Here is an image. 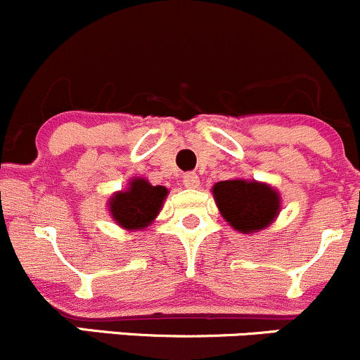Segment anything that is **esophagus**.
<instances>
[{"label":"esophagus","mask_w":360,"mask_h":360,"mask_svg":"<svg viewBox=\"0 0 360 360\" xmlns=\"http://www.w3.org/2000/svg\"><path fill=\"white\" fill-rule=\"evenodd\" d=\"M181 181H184L185 187L195 188V187H198V185H199V176L195 175L194 172H187V173H185V175H184V180H181Z\"/></svg>","instance_id":"34e87169"}]
</instances>
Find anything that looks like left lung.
<instances>
[{
    "mask_svg": "<svg viewBox=\"0 0 360 360\" xmlns=\"http://www.w3.org/2000/svg\"><path fill=\"white\" fill-rule=\"evenodd\" d=\"M217 206L236 231L255 233L275 220L280 195L269 185L247 180H224L213 185Z\"/></svg>",
    "mask_w": 360,
    "mask_h": 360,
    "instance_id": "left-lung-1",
    "label": "left lung"
}]
</instances>
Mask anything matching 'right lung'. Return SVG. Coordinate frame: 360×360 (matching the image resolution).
I'll return each mask as SVG.
<instances>
[{
    "mask_svg": "<svg viewBox=\"0 0 360 360\" xmlns=\"http://www.w3.org/2000/svg\"><path fill=\"white\" fill-rule=\"evenodd\" d=\"M166 187L150 185L147 180L131 181L126 192H117L110 201V212L115 222L126 229H143L158 217L165 201Z\"/></svg>",
    "mask_w": 360,
    "mask_h": 360,
    "instance_id": "obj_1",
    "label": "right lung"
}]
</instances>
